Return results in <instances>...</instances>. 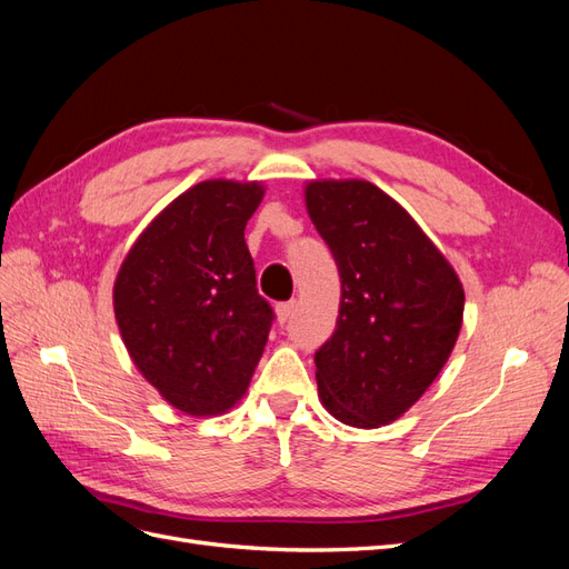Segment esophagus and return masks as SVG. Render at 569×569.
Masks as SVG:
<instances>
[{"instance_id":"1","label":"esophagus","mask_w":569,"mask_h":569,"mask_svg":"<svg viewBox=\"0 0 569 569\" xmlns=\"http://www.w3.org/2000/svg\"><path fill=\"white\" fill-rule=\"evenodd\" d=\"M295 308H297V301H284V303L274 306V316H278V322L280 325L289 322L291 316H295Z\"/></svg>"}]
</instances>
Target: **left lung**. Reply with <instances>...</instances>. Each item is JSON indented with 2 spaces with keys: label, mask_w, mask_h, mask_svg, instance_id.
<instances>
[{
  "label": "left lung",
  "mask_w": 569,
  "mask_h": 569,
  "mask_svg": "<svg viewBox=\"0 0 569 569\" xmlns=\"http://www.w3.org/2000/svg\"><path fill=\"white\" fill-rule=\"evenodd\" d=\"M303 201L341 278L335 335L316 353L318 396L343 425H389L449 360L462 327V282L416 218L377 184L311 180Z\"/></svg>",
  "instance_id": "8db88e82"
}]
</instances>
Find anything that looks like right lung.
<instances>
[{
    "label": "right lung",
    "instance_id": "add662e5",
    "mask_svg": "<svg viewBox=\"0 0 569 569\" xmlns=\"http://www.w3.org/2000/svg\"><path fill=\"white\" fill-rule=\"evenodd\" d=\"M258 180L189 187L134 239L113 282V313L134 368L163 401L213 418L242 401L272 308L244 242Z\"/></svg>",
    "mask_w": 569,
    "mask_h": 569
}]
</instances>
